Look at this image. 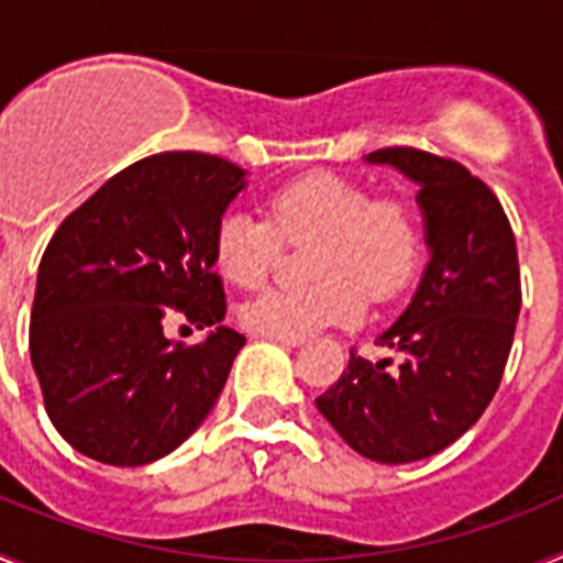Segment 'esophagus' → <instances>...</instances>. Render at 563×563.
I'll use <instances>...</instances> for the list:
<instances>
[{
    "label": "esophagus",
    "mask_w": 563,
    "mask_h": 563,
    "mask_svg": "<svg viewBox=\"0 0 563 563\" xmlns=\"http://www.w3.org/2000/svg\"><path fill=\"white\" fill-rule=\"evenodd\" d=\"M256 338H265V341H276V343H282V346H301V343H305V338H285V335H262V332H256Z\"/></svg>",
    "instance_id": "34e87169"
}]
</instances>
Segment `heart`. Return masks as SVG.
Returning <instances> with one entry per match:
<instances>
[{
  "instance_id": "1",
  "label": "heart",
  "mask_w": 563,
  "mask_h": 563,
  "mask_svg": "<svg viewBox=\"0 0 563 563\" xmlns=\"http://www.w3.org/2000/svg\"><path fill=\"white\" fill-rule=\"evenodd\" d=\"M267 213L228 208L211 233L213 267L236 287H258L287 242L310 247L307 287H276L242 305V324L262 335L307 338L321 327L355 324L372 301L409 290L426 253V225L409 194H375L335 172H310L267 194Z\"/></svg>"
}]
</instances>
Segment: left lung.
I'll list each match as a JSON object with an SVG mask.
<instances>
[{
	"label": "left lung",
	"mask_w": 563,
	"mask_h": 563,
	"mask_svg": "<svg viewBox=\"0 0 563 563\" xmlns=\"http://www.w3.org/2000/svg\"><path fill=\"white\" fill-rule=\"evenodd\" d=\"M369 161L420 183L431 262L377 338L400 363L350 350L316 406L357 454L400 465L449 449L494 400L521 307L519 253L499 197L460 161L415 146L377 148Z\"/></svg>",
	"instance_id": "obj_1"
}]
</instances>
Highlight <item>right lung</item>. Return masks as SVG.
Returning a JSON list of instances; mask_svg holds the SVG:
<instances>
[{
    "instance_id": "add662e5",
    "label": "right lung",
    "mask_w": 563,
    "mask_h": 563,
    "mask_svg": "<svg viewBox=\"0 0 563 563\" xmlns=\"http://www.w3.org/2000/svg\"><path fill=\"white\" fill-rule=\"evenodd\" d=\"M245 172L206 152H163L109 177L44 247L30 312V361L58 434L89 460L134 467L191 434L228 380L245 335L225 318L211 233Z\"/></svg>"
}]
</instances>
